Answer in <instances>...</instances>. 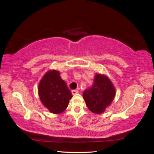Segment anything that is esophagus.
<instances>
[{
  "instance_id": "1",
  "label": "esophagus",
  "mask_w": 154,
  "mask_h": 154,
  "mask_svg": "<svg viewBox=\"0 0 154 154\" xmlns=\"http://www.w3.org/2000/svg\"><path fill=\"white\" fill-rule=\"evenodd\" d=\"M78 92V91H76V90H72V91H71V93H72V95L77 94Z\"/></svg>"
}]
</instances>
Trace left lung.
<instances>
[{
    "instance_id": "left-lung-1",
    "label": "left lung",
    "mask_w": 154,
    "mask_h": 154,
    "mask_svg": "<svg viewBox=\"0 0 154 154\" xmlns=\"http://www.w3.org/2000/svg\"><path fill=\"white\" fill-rule=\"evenodd\" d=\"M116 94L115 88L110 79L97 74L92 86L83 93L87 106L92 112L103 113L112 101Z\"/></svg>"
}]
</instances>
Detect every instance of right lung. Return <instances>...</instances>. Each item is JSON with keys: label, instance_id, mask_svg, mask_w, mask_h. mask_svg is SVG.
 Here are the masks:
<instances>
[{"label": "right lung", "instance_id": "1", "mask_svg": "<svg viewBox=\"0 0 154 154\" xmlns=\"http://www.w3.org/2000/svg\"><path fill=\"white\" fill-rule=\"evenodd\" d=\"M38 94L43 105L51 112L60 114L66 110L72 97L58 71L46 73L38 85Z\"/></svg>", "mask_w": 154, "mask_h": 154}]
</instances>
